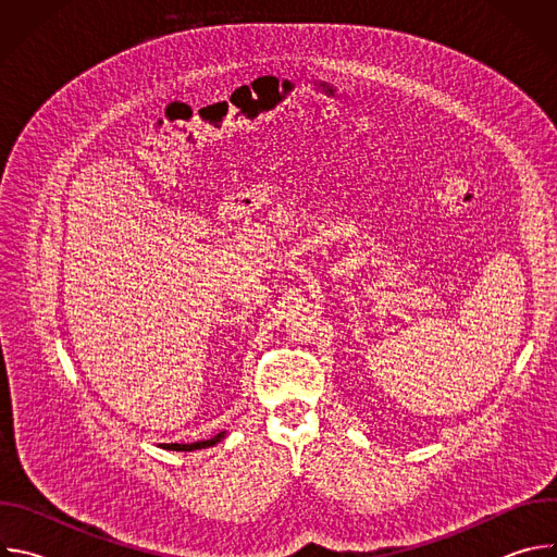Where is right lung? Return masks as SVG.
I'll use <instances>...</instances> for the list:
<instances>
[{"instance_id":"1","label":"right lung","mask_w":557,"mask_h":557,"mask_svg":"<svg viewBox=\"0 0 557 557\" xmlns=\"http://www.w3.org/2000/svg\"><path fill=\"white\" fill-rule=\"evenodd\" d=\"M224 434H226V432H220V434H215L213 438H209V441H198V443H161V447H163V449H172V451H194V449H205V447H211V445L220 443V441L224 438Z\"/></svg>"}]
</instances>
